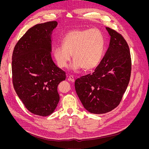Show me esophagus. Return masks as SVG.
Segmentation results:
<instances>
[{
    "mask_svg": "<svg viewBox=\"0 0 149 149\" xmlns=\"http://www.w3.org/2000/svg\"><path fill=\"white\" fill-rule=\"evenodd\" d=\"M68 80L72 81V82H74L75 81V79L73 75H69V77H68Z\"/></svg>",
    "mask_w": 149,
    "mask_h": 149,
    "instance_id": "obj_1",
    "label": "esophagus"
}]
</instances>
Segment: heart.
<instances>
[{
    "instance_id": "b5f03b06",
    "label": "heart",
    "mask_w": 149,
    "mask_h": 149,
    "mask_svg": "<svg viewBox=\"0 0 149 149\" xmlns=\"http://www.w3.org/2000/svg\"><path fill=\"white\" fill-rule=\"evenodd\" d=\"M61 46L54 50V56L58 66L61 68L67 66L71 58L74 61L72 68L82 67L84 70H91L100 62L104 48V39L101 31L97 28L91 29H76L70 31L63 38Z\"/></svg>"
}]
</instances>
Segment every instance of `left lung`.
<instances>
[{
    "mask_svg": "<svg viewBox=\"0 0 149 149\" xmlns=\"http://www.w3.org/2000/svg\"><path fill=\"white\" fill-rule=\"evenodd\" d=\"M111 36L109 48L94 72L75 81V91L89 112L105 113L118 106L129 84L132 60L123 36L106 27Z\"/></svg>",
    "mask_w": 149,
    "mask_h": 149,
    "instance_id": "1",
    "label": "left lung"
}]
</instances>
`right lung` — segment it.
<instances>
[{
  "label": "right lung",
  "mask_w": 149,
  "mask_h": 149,
  "mask_svg": "<svg viewBox=\"0 0 149 149\" xmlns=\"http://www.w3.org/2000/svg\"><path fill=\"white\" fill-rule=\"evenodd\" d=\"M56 21L29 28L15 45L12 56L14 90L28 110L42 116L51 115L60 100L57 87L66 72L52 60L51 34Z\"/></svg>",
  "instance_id": "right-lung-1"
}]
</instances>
